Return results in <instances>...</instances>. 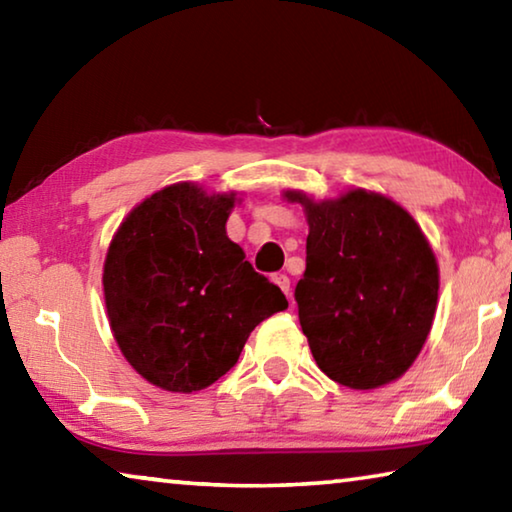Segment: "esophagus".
Masks as SVG:
<instances>
[{"mask_svg": "<svg viewBox=\"0 0 512 512\" xmlns=\"http://www.w3.org/2000/svg\"><path fill=\"white\" fill-rule=\"evenodd\" d=\"M273 282L277 284V287H280L284 293H291V280H289V275H284V273H275L273 275Z\"/></svg>", "mask_w": 512, "mask_h": 512, "instance_id": "obj_1", "label": "esophagus"}]
</instances>
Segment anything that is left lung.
<instances>
[{
	"instance_id": "left-lung-1",
	"label": "left lung",
	"mask_w": 512,
	"mask_h": 512,
	"mask_svg": "<svg viewBox=\"0 0 512 512\" xmlns=\"http://www.w3.org/2000/svg\"><path fill=\"white\" fill-rule=\"evenodd\" d=\"M287 198L307 212V268L296 302L318 368L357 391L404 375L438 302V264L418 223L366 189L323 203L300 192Z\"/></svg>"
}]
</instances>
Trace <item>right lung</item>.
I'll return each mask as SVG.
<instances>
[{
	"instance_id": "add662e5",
	"label": "right lung",
	"mask_w": 512,
	"mask_h": 512,
	"mask_svg": "<svg viewBox=\"0 0 512 512\" xmlns=\"http://www.w3.org/2000/svg\"><path fill=\"white\" fill-rule=\"evenodd\" d=\"M235 196L164 187L119 225L103 266L110 327L151 384L192 393L235 366L248 334L289 307L225 235Z\"/></svg>"
}]
</instances>
